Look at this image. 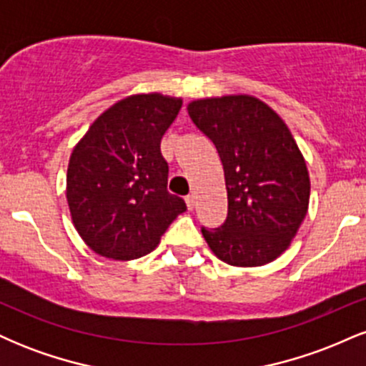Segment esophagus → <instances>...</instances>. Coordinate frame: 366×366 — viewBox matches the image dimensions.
Segmentation results:
<instances>
[{"instance_id":"34e87169","label":"esophagus","mask_w":366,"mask_h":366,"mask_svg":"<svg viewBox=\"0 0 366 366\" xmlns=\"http://www.w3.org/2000/svg\"><path fill=\"white\" fill-rule=\"evenodd\" d=\"M194 203H196L194 196H192V194L186 196V204H187V209H189V212H192V209H194Z\"/></svg>"}]
</instances>
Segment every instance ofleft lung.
Instances as JSON below:
<instances>
[{
  "label": "left lung",
  "mask_w": 366,
  "mask_h": 366,
  "mask_svg": "<svg viewBox=\"0 0 366 366\" xmlns=\"http://www.w3.org/2000/svg\"><path fill=\"white\" fill-rule=\"evenodd\" d=\"M194 125L224 165L229 212L201 229L209 249L232 267H262L291 246L310 203L306 162L285 122L254 96L230 94L187 104Z\"/></svg>",
  "instance_id": "1"
}]
</instances>
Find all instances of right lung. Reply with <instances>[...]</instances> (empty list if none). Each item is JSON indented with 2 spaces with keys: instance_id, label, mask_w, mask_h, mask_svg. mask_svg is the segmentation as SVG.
<instances>
[{
  "instance_id": "1",
  "label": "right lung",
  "mask_w": 366,
  "mask_h": 366,
  "mask_svg": "<svg viewBox=\"0 0 366 366\" xmlns=\"http://www.w3.org/2000/svg\"><path fill=\"white\" fill-rule=\"evenodd\" d=\"M182 99L132 94L103 112L75 144L66 170L74 227L94 253L136 259L158 246L182 212L167 191L169 165L159 151Z\"/></svg>"
}]
</instances>
